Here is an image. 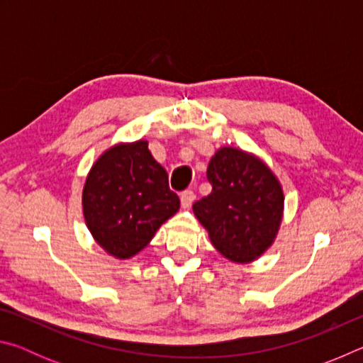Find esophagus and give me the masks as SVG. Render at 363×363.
Listing matches in <instances>:
<instances>
[{"label": "esophagus", "instance_id": "1", "mask_svg": "<svg viewBox=\"0 0 363 363\" xmlns=\"http://www.w3.org/2000/svg\"><path fill=\"white\" fill-rule=\"evenodd\" d=\"M195 200V194L192 192V190H184V192L181 194V205L182 208H190L194 203Z\"/></svg>", "mask_w": 363, "mask_h": 363}]
</instances>
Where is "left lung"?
Masks as SVG:
<instances>
[{
  "label": "left lung",
  "instance_id": "1",
  "mask_svg": "<svg viewBox=\"0 0 363 363\" xmlns=\"http://www.w3.org/2000/svg\"><path fill=\"white\" fill-rule=\"evenodd\" d=\"M213 190L195 201L194 214L220 255L247 264L264 255L284 218V189L255 153L220 147L208 163Z\"/></svg>",
  "mask_w": 363,
  "mask_h": 363
}]
</instances>
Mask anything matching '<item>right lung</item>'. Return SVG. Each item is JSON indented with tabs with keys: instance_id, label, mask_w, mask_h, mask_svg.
<instances>
[{
	"instance_id": "obj_1",
	"label": "right lung",
	"mask_w": 363,
	"mask_h": 363,
	"mask_svg": "<svg viewBox=\"0 0 363 363\" xmlns=\"http://www.w3.org/2000/svg\"><path fill=\"white\" fill-rule=\"evenodd\" d=\"M82 201L91 235L116 259H130L144 250L181 206L167 171L144 139L104 152L86 177Z\"/></svg>"
}]
</instances>
